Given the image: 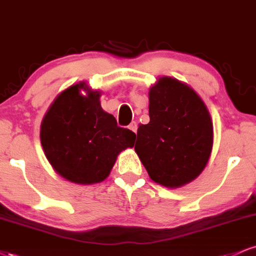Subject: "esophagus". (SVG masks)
Segmentation results:
<instances>
[{"label": "esophagus", "instance_id": "1", "mask_svg": "<svg viewBox=\"0 0 256 256\" xmlns=\"http://www.w3.org/2000/svg\"><path fill=\"white\" fill-rule=\"evenodd\" d=\"M137 128H138V124H137L136 122H132L131 124H130V126H128V128H130L132 132H134V134H136V132H137Z\"/></svg>", "mask_w": 256, "mask_h": 256}]
</instances>
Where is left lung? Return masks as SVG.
Returning a JSON list of instances; mask_svg holds the SVG:
<instances>
[{"mask_svg":"<svg viewBox=\"0 0 256 256\" xmlns=\"http://www.w3.org/2000/svg\"><path fill=\"white\" fill-rule=\"evenodd\" d=\"M149 118L140 125L134 152L149 177L162 186H183L204 171L213 148V122L189 85L160 77L149 89Z\"/></svg>","mask_w":256,"mask_h":256,"instance_id":"1","label":"left lung"}]
</instances>
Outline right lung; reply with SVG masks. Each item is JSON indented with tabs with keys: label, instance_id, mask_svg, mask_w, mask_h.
Instances as JSON below:
<instances>
[{
	"label": "right lung",
	"instance_id": "obj_1",
	"mask_svg": "<svg viewBox=\"0 0 256 256\" xmlns=\"http://www.w3.org/2000/svg\"><path fill=\"white\" fill-rule=\"evenodd\" d=\"M100 98L101 91L85 82L73 84L58 94L40 124L46 160L72 183L104 182L120 152L134 144L136 134L116 125V118L102 110Z\"/></svg>",
	"mask_w": 256,
	"mask_h": 256
}]
</instances>
